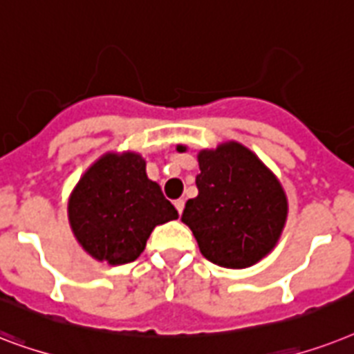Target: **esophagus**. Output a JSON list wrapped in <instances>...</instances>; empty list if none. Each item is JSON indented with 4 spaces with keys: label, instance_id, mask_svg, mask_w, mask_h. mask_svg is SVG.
<instances>
[{
    "label": "esophagus",
    "instance_id": "obj_1",
    "mask_svg": "<svg viewBox=\"0 0 354 354\" xmlns=\"http://www.w3.org/2000/svg\"><path fill=\"white\" fill-rule=\"evenodd\" d=\"M174 205H175V208H177V212H179V214H183V210H185V199H177Z\"/></svg>",
    "mask_w": 354,
    "mask_h": 354
}]
</instances>
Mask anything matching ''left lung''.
<instances>
[{"mask_svg":"<svg viewBox=\"0 0 354 354\" xmlns=\"http://www.w3.org/2000/svg\"><path fill=\"white\" fill-rule=\"evenodd\" d=\"M186 151V146H177ZM197 197L180 221L190 226L201 254L225 268H247L278 245L289 203L279 179L254 151L236 142L197 153Z\"/></svg>","mask_w":354,"mask_h":354,"instance_id":"obj_1","label":"left lung"}]
</instances>
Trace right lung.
<instances>
[{"label":"right lung","instance_id":"obj_1","mask_svg":"<svg viewBox=\"0 0 354 354\" xmlns=\"http://www.w3.org/2000/svg\"><path fill=\"white\" fill-rule=\"evenodd\" d=\"M76 241L97 261L124 265L146 248L157 225L179 217L135 151H107L86 169L67 201Z\"/></svg>","mask_w":354,"mask_h":354}]
</instances>
